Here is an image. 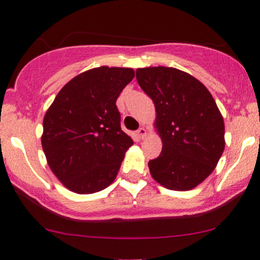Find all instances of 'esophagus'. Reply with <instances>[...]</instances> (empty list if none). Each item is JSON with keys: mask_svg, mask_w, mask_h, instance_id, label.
<instances>
[{"mask_svg": "<svg viewBox=\"0 0 260 260\" xmlns=\"http://www.w3.org/2000/svg\"><path fill=\"white\" fill-rule=\"evenodd\" d=\"M137 133H138V136H139V138H140V139H144L145 137H147V134H148L147 129H145L144 127H140L139 129L137 131Z\"/></svg>", "mask_w": 260, "mask_h": 260, "instance_id": "esophagus-1", "label": "esophagus"}]
</instances>
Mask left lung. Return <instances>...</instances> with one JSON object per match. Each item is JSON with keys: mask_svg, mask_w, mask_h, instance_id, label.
I'll use <instances>...</instances> for the list:
<instances>
[{"mask_svg": "<svg viewBox=\"0 0 260 260\" xmlns=\"http://www.w3.org/2000/svg\"><path fill=\"white\" fill-rule=\"evenodd\" d=\"M136 77L153 100L154 127L162 142L159 157L148 164L151 177L168 189H193L214 171L225 149V123L213 95L177 68H138Z\"/></svg>", "mask_w": 260, "mask_h": 260, "instance_id": "1", "label": "left lung"}]
</instances>
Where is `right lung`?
Here are the masks:
<instances>
[{"label": "right lung", "instance_id": "add662e5", "mask_svg": "<svg viewBox=\"0 0 260 260\" xmlns=\"http://www.w3.org/2000/svg\"><path fill=\"white\" fill-rule=\"evenodd\" d=\"M132 68H91L66 84L44 116L41 145L47 165L78 194L105 189L115 181L133 140L121 129L116 106Z\"/></svg>", "mask_w": 260, "mask_h": 260}]
</instances>
